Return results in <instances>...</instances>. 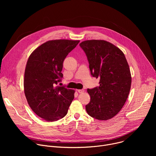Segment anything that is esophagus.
<instances>
[{
  "instance_id": "esophagus-1",
  "label": "esophagus",
  "mask_w": 156,
  "mask_h": 156,
  "mask_svg": "<svg viewBox=\"0 0 156 156\" xmlns=\"http://www.w3.org/2000/svg\"><path fill=\"white\" fill-rule=\"evenodd\" d=\"M84 91V90H78V92L79 93H83Z\"/></svg>"
}]
</instances>
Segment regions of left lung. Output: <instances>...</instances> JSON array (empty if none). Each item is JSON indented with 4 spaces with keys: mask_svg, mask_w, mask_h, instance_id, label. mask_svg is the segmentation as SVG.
I'll use <instances>...</instances> for the list:
<instances>
[{
    "mask_svg": "<svg viewBox=\"0 0 156 156\" xmlns=\"http://www.w3.org/2000/svg\"><path fill=\"white\" fill-rule=\"evenodd\" d=\"M87 57L91 75L99 78V86L87 89L91 101L86 105L88 115L107 120L124 105L131 87L129 65L123 52L104 40H87L80 44Z\"/></svg>",
    "mask_w": 156,
    "mask_h": 156,
    "instance_id": "obj_1",
    "label": "left lung"
}]
</instances>
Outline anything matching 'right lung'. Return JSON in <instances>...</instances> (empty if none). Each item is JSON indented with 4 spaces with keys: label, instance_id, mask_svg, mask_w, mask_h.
Masks as SVG:
<instances>
[{
    "label": "right lung",
    "instance_id": "add662e5",
    "mask_svg": "<svg viewBox=\"0 0 156 156\" xmlns=\"http://www.w3.org/2000/svg\"><path fill=\"white\" fill-rule=\"evenodd\" d=\"M80 41H49L30 55L25 69L24 91L33 112L48 122L64 117L74 99L75 91L56 86L61 82L63 62Z\"/></svg>",
    "mask_w": 156,
    "mask_h": 156
}]
</instances>
